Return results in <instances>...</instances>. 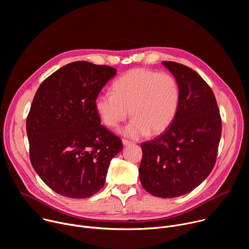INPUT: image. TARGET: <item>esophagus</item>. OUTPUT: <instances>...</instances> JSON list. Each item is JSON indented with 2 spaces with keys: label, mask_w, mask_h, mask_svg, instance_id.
<instances>
[{
  "label": "esophagus",
  "mask_w": 249,
  "mask_h": 249,
  "mask_svg": "<svg viewBox=\"0 0 249 249\" xmlns=\"http://www.w3.org/2000/svg\"><path fill=\"white\" fill-rule=\"evenodd\" d=\"M122 144H123L124 146H127V145H132V144H133V142H131V141H128V140H125V139H123V140H122Z\"/></svg>",
  "instance_id": "obj_1"
}]
</instances>
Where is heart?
Instances as JSON below:
<instances>
[{"label":"heart","mask_w":249,"mask_h":249,"mask_svg":"<svg viewBox=\"0 0 249 249\" xmlns=\"http://www.w3.org/2000/svg\"><path fill=\"white\" fill-rule=\"evenodd\" d=\"M112 89L113 92L105 91L96 96L95 110L101 121L112 128L123 122L131 110L134 117L120 131L130 138L162 133L179 108V85L166 73L133 69L118 78Z\"/></svg>","instance_id":"obj_1"}]
</instances>
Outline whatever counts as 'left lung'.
Segmentation results:
<instances>
[{"label": "left lung", "instance_id": "left-lung-1", "mask_svg": "<svg viewBox=\"0 0 249 249\" xmlns=\"http://www.w3.org/2000/svg\"><path fill=\"white\" fill-rule=\"evenodd\" d=\"M180 88V103L171 125L152 141L142 143L139 176L152 195L173 198L200 185L215 165L222 120L214 93L192 69L161 63Z\"/></svg>", "mask_w": 249, "mask_h": 249}]
</instances>
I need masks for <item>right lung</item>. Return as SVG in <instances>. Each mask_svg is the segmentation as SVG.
<instances>
[{"label":"right lung","instance_id":"1","mask_svg":"<svg viewBox=\"0 0 249 249\" xmlns=\"http://www.w3.org/2000/svg\"><path fill=\"white\" fill-rule=\"evenodd\" d=\"M116 69L70 63L38 88L26 119L31 164L43 182L69 198H88L105 183L120 139L100 125L94 101Z\"/></svg>","mask_w":249,"mask_h":249}]
</instances>
